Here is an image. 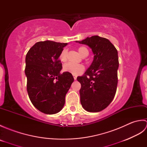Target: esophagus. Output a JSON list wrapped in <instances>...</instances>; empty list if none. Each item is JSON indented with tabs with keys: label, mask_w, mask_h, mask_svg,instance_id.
I'll use <instances>...</instances> for the list:
<instances>
[{
	"label": "esophagus",
	"mask_w": 147,
	"mask_h": 147,
	"mask_svg": "<svg viewBox=\"0 0 147 147\" xmlns=\"http://www.w3.org/2000/svg\"><path fill=\"white\" fill-rule=\"evenodd\" d=\"M76 79H77V76H74V80H76Z\"/></svg>",
	"instance_id": "esophagus-1"
}]
</instances>
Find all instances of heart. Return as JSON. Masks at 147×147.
Returning <instances> with one entry per match:
<instances>
[{
  "label": "heart",
  "instance_id": "1",
  "mask_svg": "<svg viewBox=\"0 0 147 147\" xmlns=\"http://www.w3.org/2000/svg\"><path fill=\"white\" fill-rule=\"evenodd\" d=\"M80 54L82 57H86L88 55L89 52L86 48L84 47H80L78 49ZM59 59L62 62H65L67 59V51L66 49H64L61 53ZM63 70L65 72H67L73 75H79L82 74L85 71V66L82 64H75L73 63L65 64L63 67Z\"/></svg>",
  "mask_w": 147,
  "mask_h": 147
}]
</instances>
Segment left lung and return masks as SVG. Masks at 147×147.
Wrapping results in <instances>:
<instances>
[{
	"instance_id": "8db88e82",
	"label": "left lung",
	"mask_w": 147,
	"mask_h": 147,
	"mask_svg": "<svg viewBox=\"0 0 147 147\" xmlns=\"http://www.w3.org/2000/svg\"><path fill=\"white\" fill-rule=\"evenodd\" d=\"M76 42L88 45L94 54L89 68L83 76L77 78L82 85L81 104L86 111L100 112L111 104L116 92L117 51L108 39L96 35Z\"/></svg>"
}]
</instances>
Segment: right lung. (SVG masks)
I'll list each match as a JSON object with an SVG mask.
<instances>
[{"label": "right lung", "mask_w": 147, "mask_h": 147, "mask_svg": "<svg viewBox=\"0 0 147 147\" xmlns=\"http://www.w3.org/2000/svg\"><path fill=\"white\" fill-rule=\"evenodd\" d=\"M67 44L38 42L26 55L27 92L35 107L44 114H54L62 110L65 95L74 82L71 73H60L62 67L59 57Z\"/></svg>", "instance_id": "obj_1"}]
</instances>
